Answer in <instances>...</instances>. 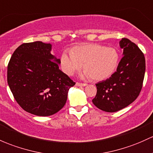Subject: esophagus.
Here are the masks:
<instances>
[{
    "label": "esophagus",
    "mask_w": 153,
    "mask_h": 153,
    "mask_svg": "<svg viewBox=\"0 0 153 153\" xmlns=\"http://www.w3.org/2000/svg\"><path fill=\"white\" fill-rule=\"evenodd\" d=\"M76 86H78V87H84V86H86L87 85V84L86 83H80V82H76Z\"/></svg>",
    "instance_id": "1"
}]
</instances>
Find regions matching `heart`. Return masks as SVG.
Segmentation results:
<instances>
[{
	"mask_svg": "<svg viewBox=\"0 0 153 153\" xmlns=\"http://www.w3.org/2000/svg\"><path fill=\"white\" fill-rule=\"evenodd\" d=\"M119 62V54L116 49L97 44L78 46L71 52L65 50L62 53L60 64L62 70L72 75L81 69L82 65L85 76L100 81L114 73Z\"/></svg>",
	"mask_w": 153,
	"mask_h": 153,
	"instance_id": "1",
	"label": "heart"
}]
</instances>
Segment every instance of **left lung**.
<instances>
[{
    "label": "left lung",
    "mask_w": 153,
    "mask_h": 153,
    "mask_svg": "<svg viewBox=\"0 0 153 153\" xmlns=\"http://www.w3.org/2000/svg\"><path fill=\"white\" fill-rule=\"evenodd\" d=\"M120 46L123 57L117 71L109 79L96 84V96L93 103L107 112H114L126 107L139 96L145 74V58L136 44L123 38Z\"/></svg>",
    "instance_id": "1"
}]
</instances>
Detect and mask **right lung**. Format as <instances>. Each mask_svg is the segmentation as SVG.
Masks as SVG:
<instances>
[{
  "label": "right lung",
  "mask_w": 153,
  "mask_h": 153,
  "mask_svg": "<svg viewBox=\"0 0 153 153\" xmlns=\"http://www.w3.org/2000/svg\"><path fill=\"white\" fill-rule=\"evenodd\" d=\"M52 45L24 43L13 53L7 82L18 104L37 116H50L63 107L75 82L59 69L60 59L50 53Z\"/></svg>",
  "instance_id": "1"
}]
</instances>
